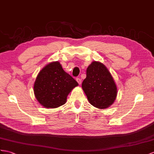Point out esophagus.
Instances as JSON below:
<instances>
[{"mask_svg": "<svg viewBox=\"0 0 154 154\" xmlns=\"http://www.w3.org/2000/svg\"><path fill=\"white\" fill-rule=\"evenodd\" d=\"M76 81H77V82L78 84H79L80 85L82 84V80L80 79V78H76Z\"/></svg>", "mask_w": 154, "mask_h": 154, "instance_id": "1", "label": "esophagus"}]
</instances>
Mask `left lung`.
<instances>
[{
  "instance_id": "1",
  "label": "left lung",
  "mask_w": 154,
  "mask_h": 154,
  "mask_svg": "<svg viewBox=\"0 0 154 154\" xmlns=\"http://www.w3.org/2000/svg\"><path fill=\"white\" fill-rule=\"evenodd\" d=\"M82 88L89 103L99 109L110 106L118 94L117 86L110 71L99 61H93L88 67Z\"/></svg>"
}]
</instances>
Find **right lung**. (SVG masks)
<instances>
[{
	"label": "right lung",
	"instance_id": "add662e5",
	"mask_svg": "<svg viewBox=\"0 0 154 154\" xmlns=\"http://www.w3.org/2000/svg\"><path fill=\"white\" fill-rule=\"evenodd\" d=\"M78 85L59 62L54 61L40 71L34 84V94L44 108H55L66 103L67 96Z\"/></svg>",
	"mask_w": 154,
	"mask_h": 154
}]
</instances>
